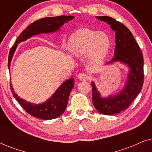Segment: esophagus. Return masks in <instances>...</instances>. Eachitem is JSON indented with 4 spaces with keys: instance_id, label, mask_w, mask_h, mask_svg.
Masks as SVG:
<instances>
[{
    "instance_id": "1",
    "label": "esophagus",
    "mask_w": 152,
    "mask_h": 152,
    "mask_svg": "<svg viewBox=\"0 0 152 152\" xmlns=\"http://www.w3.org/2000/svg\"><path fill=\"white\" fill-rule=\"evenodd\" d=\"M78 79L80 81H86L88 79V77L84 73H80L78 75Z\"/></svg>"
}]
</instances>
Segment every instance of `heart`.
<instances>
[{"instance_id":"obj_1","label":"heart","mask_w":152,"mask_h":152,"mask_svg":"<svg viewBox=\"0 0 152 152\" xmlns=\"http://www.w3.org/2000/svg\"><path fill=\"white\" fill-rule=\"evenodd\" d=\"M111 40L104 32L80 30L74 33L68 42V49L72 55L79 57L88 54L91 62L100 61L110 50Z\"/></svg>"}]
</instances>
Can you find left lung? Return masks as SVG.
Returning <instances> with one entry per match:
<instances>
[{"label":"left lung","instance_id":"8db88e82","mask_svg":"<svg viewBox=\"0 0 152 152\" xmlns=\"http://www.w3.org/2000/svg\"><path fill=\"white\" fill-rule=\"evenodd\" d=\"M95 18L110 25L112 30L115 32L114 57L105 65L120 63L128 68L124 86L115 94L103 96L95 82H91L93 104L95 109L104 115H114L127 109L142 89L144 77L143 56L132 33L124 25L109 16Z\"/></svg>","mask_w":152,"mask_h":152}]
</instances>
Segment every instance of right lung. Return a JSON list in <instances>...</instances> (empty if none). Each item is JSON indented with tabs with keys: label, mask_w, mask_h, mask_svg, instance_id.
Here are the masks:
<instances>
[{
	"label": "right lung",
	"mask_w": 152,
	"mask_h": 152,
	"mask_svg": "<svg viewBox=\"0 0 152 152\" xmlns=\"http://www.w3.org/2000/svg\"><path fill=\"white\" fill-rule=\"evenodd\" d=\"M73 16H59L47 17L39 19L30 25L18 37L14 46L12 47L8 57V68L10 71V66L14 54L17 48L18 43L30 39L31 37L40 34L55 33L60 30L61 26L73 19ZM74 78L72 77L64 81L52 96L40 104H34L22 99L14 91L10 82V87L13 96L23 109L33 117L41 120H52L59 117L65 111L67 107L70 91L74 87Z\"/></svg>",
	"instance_id": "1"
}]
</instances>
